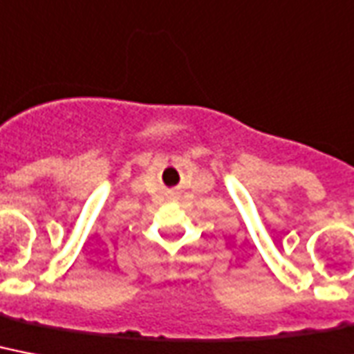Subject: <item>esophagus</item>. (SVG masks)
I'll use <instances>...</instances> for the list:
<instances>
[{
	"instance_id": "obj_1",
	"label": "esophagus",
	"mask_w": 354,
	"mask_h": 354,
	"mask_svg": "<svg viewBox=\"0 0 354 354\" xmlns=\"http://www.w3.org/2000/svg\"><path fill=\"white\" fill-rule=\"evenodd\" d=\"M174 196H176V192H174Z\"/></svg>"
}]
</instances>
